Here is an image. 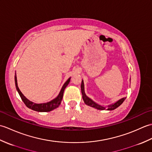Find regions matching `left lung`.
I'll list each match as a JSON object with an SVG mask.
<instances>
[{
    "mask_svg": "<svg viewBox=\"0 0 152 152\" xmlns=\"http://www.w3.org/2000/svg\"><path fill=\"white\" fill-rule=\"evenodd\" d=\"M81 90H82V98H83V101L85 102V104L88 106H91V107L95 108L96 109L101 110H105V109L107 110H113L117 108L118 106H120L122 103L124 102L125 99H126V98H122L121 99H119L117 102L113 103L112 104H109L108 106H101L96 104V103H95L94 101H93L91 99H89L88 96H86L84 91V84H83V80L82 81Z\"/></svg>",
    "mask_w": 152,
    "mask_h": 152,
    "instance_id": "obj_1",
    "label": "left lung"
}]
</instances>
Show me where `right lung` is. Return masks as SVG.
<instances>
[{"label": "right lung", "instance_id": "obj_1", "mask_svg": "<svg viewBox=\"0 0 152 152\" xmlns=\"http://www.w3.org/2000/svg\"><path fill=\"white\" fill-rule=\"evenodd\" d=\"M70 81V78L67 80V81L64 83L63 86L61 89V91L59 94L56 99H53L52 101H51L46 103H42V104H37V103H34L33 102L30 101L29 100H28L25 96L23 95V93L21 92L20 90H19L18 86V82H17V76H16V73L15 74V84L16 87V89L19 93V96L21 99V100L25 103V104L26 105L27 107L30 108L33 110L37 111V112H50L53 110L55 108H57L61 104V101H62L63 96V93L64 91V89L66 88V87L69 84Z\"/></svg>", "mask_w": 152, "mask_h": 152}]
</instances>
